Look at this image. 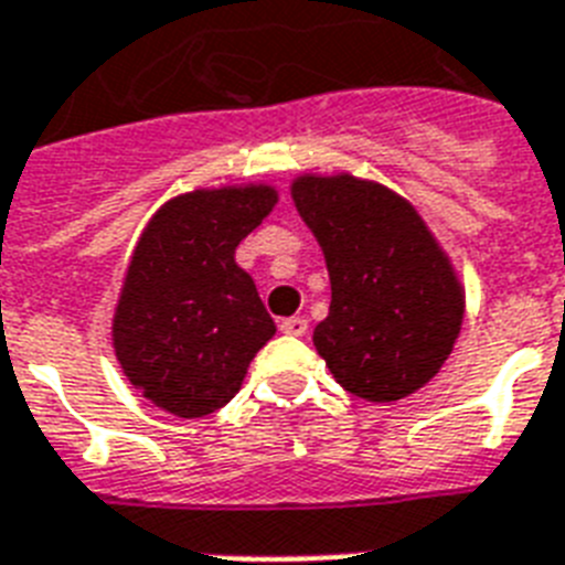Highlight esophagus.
Returning <instances> with one entry per match:
<instances>
[{
  "label": "esophagus",
  "instance_id": "34e87169",
  "mask_svg": "<svg viewBox=\"0 0 565 565\" xmlns=\"http://www.w3.org/2000/svg\"><path fill=\"white\" fill-rule=\"evenodd\" d=\"M279 329H282L286 335L300 338V335H306V329H309V323H306V318H286V320H282V323H279Z\"/></svg>",
  "mask_w": 565,
  "mask_h": 565
}]
</instances>
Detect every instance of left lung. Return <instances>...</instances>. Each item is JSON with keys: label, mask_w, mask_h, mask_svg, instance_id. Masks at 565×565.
<instances>
[{"label": "left lung", "mask_w": 565, "mask_h": 565, "mask_svg": "<svg viewBox=\"0 0 565 565\" xmlns=\"http://www.w3.org/2000/svg\"><path fill=\"white\" fill-rule=\"evenodd\" d=\"M291 195L332 282L311 341L335 382L370 403L414 394L461 332L463 295L449 259L417 210L379 183L300 178Z\"/></svg>", "instance_id": "8db88e82"}]
</instances>
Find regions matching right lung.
I'll return each mask as SVG.
<instances>
[{
	"label": "right lung",
	"instance_id": "right-lung-1",
	"mask_svg": "<svg viewBox=\"0 0 565 565\" xmlns=\"http://www.w3.org/2000/svg\"><path fill=\"white\" fill-rule=\"evenodd\" d=\"M277 204L274 189H212L157 212L130 259L113 347L130 385L174 417H206L242 387L277 332L238 242Z\"/></svg>",
	"mask_w": 565,
	"mask_h": 565
}]
</instances>
